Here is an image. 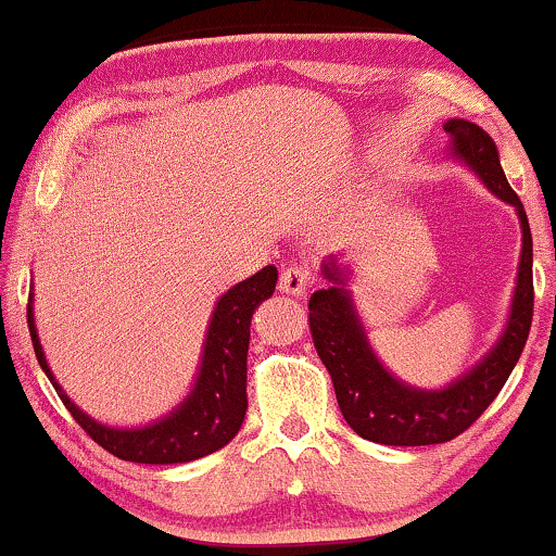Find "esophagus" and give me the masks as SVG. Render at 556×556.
Instances as JSON below:
<instances>
[{"mask_svg": "<svg viewBox=\"0 0 556 556\" xmlns=\"http://www.w3.org/2000/svg\"><path fill=\"white\" fill-rule=\"evenodd\" d=\"M309 285H312V271L307 267H296V264L287 267L279 277V289L287 294L300 296V294H304V289H307Z\"/></svg>", "mask_w": 556, "mask_h": 556, "instance_id": "34e87169", "label": "esophagus"}]
</instances>
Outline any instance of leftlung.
<instances>
[{"label": "left lung", "instance_id": "left-lung-1", "mask_svg": "<svg viewBox=\"0 0 556 556\" xmlns=\"http://www.w3.org/2000/svg\"><path fill=\"white\" fill-rule=\"evenodd\" d=\"M453 153L464 159L498 199L519 211L523 247L516 277L511 317L504 338L483 363L453 382L451 388L426 393L397 382L378 363L367 345L363 327L342 287L319 289L309 296V332L317 355L330 372L334 395L350 428L365 441L382 445H433L468 431L481 413L502 393L514 365L527 345L534 317V275H531V231L521 199L504 176L494 140L479 125L448 121L443 125ZM327 279L342 285L338 267H327Z\"/></svg>", "mask_w": 556, "mask_h": 556}]
</instances>
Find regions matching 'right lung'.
Wrapping results in <instances>:
<instances>
[{
	"instance_id": "add662e5",
	"label": "right lung",
	"mask_w": 556,
	"mask_h": 556,
	"mask_svg": "<svg viewBox=\"0 0 556 556\" xmlns=\"http://www.w3.org/2000/svg\"><path fill=\"white\" fill-rule=\"evenodd\" d=\"M277 267H264L254 277L239 281L216 302L211 317L206 345H203L201 372L193 393L166 420L138 428V431H115L85 416L62 388L54 382L37 338L33 307L27 304V325L33 334L37 363L58 390L70 416L108 453L132 464H186L224 448L239 433L247 416V350L249 325L260 302L275 292ZM33 300V296H29Z\"/></svg>"
}]
</instances>
